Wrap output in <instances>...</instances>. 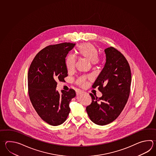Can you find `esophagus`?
<instances>
[{"mask_svg":"<svg viewBox=\"0 0 156 156\" xmlns=\"http://www.w3.org/2000/svg\"><path fill=\"white\" fill-rule=\"evenodd\" d=\"M83 93V92H82V90H78L76 93L78 94H80V93Z\"/></svg>","mask_w":156,"mask_h":156,"instance_id":"esophagus-1","label":"esophagus"}]
</instances>
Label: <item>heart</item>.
<instances>
[{
  "label": "heart",
  "instance_id": "1",
  "mask_svg": "<svg viewBox=\"0 0 156 156\" xmlns=\"http://www.w3.org/2000/svg\"><path fill=\"white\" fill-rule=\"evenodd\" d=\"M75 53L78 57L85 59L92 66H96L100 62L98 57V50L94 45L91 43H83L80 45L76 48ZM66 66L68 72H71L74 69L75 66V61L73 57L68 56L66 59ZM80 84L83 86L85 84L84 80H81Z\"/></svg>",
  "mask_w": 156,
  "mask_h": 156
}]
</instances>
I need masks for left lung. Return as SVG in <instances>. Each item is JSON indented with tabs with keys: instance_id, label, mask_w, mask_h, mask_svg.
I'll use <instances>...</instances> for the list:
<instances>
[{
	"instance_id": "8db88e82",
	"label": "left lung",
	"mask_w": 156,
	"mask_h": 156,
	"mask_svg": "<svg viewBox=\"0 0 156 156\" xmlns=\"http://www.w3.org/2000/svg\"><path fill=\"white\" fill-rule=\"evenodd\" d=\"M105 67L93 84L98 87L102 96L89 94L92 101L86 111L95 124L104 126L115 121L127 102L130 93L131 72L124 55L114 47L105 49Z\"/></svg>"
}]
</instances>
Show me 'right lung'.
Returning <instances> with one entry per match:
<instances>
[{"label": "right lung", "instance_id": "1", "mask_svg": "<svg viewBox=\"0 0 156 156\" xmlns=\"http://www.w3.org/2000/svg\"><path fill=\"white\" fill-rule=\"evenodd\" d=\"M75 43H63L43 48L35 55L28 73L30 100L41 119L56 126L67 119L70 112L69 103L75 97L73 89L56 90L57 81H63L68 76L66 58Z\"/></svg>", "mask_w": 156, "mask_h": 156}]
</instances>
